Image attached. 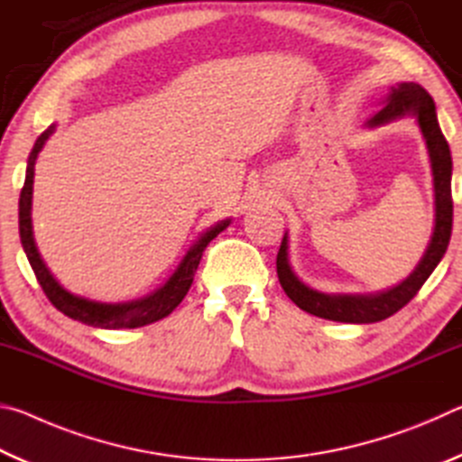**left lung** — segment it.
I'll return each instance as SVG.
<instances>
[{"label": "left lung", "mask_w": 462, "mask_h": 462, "mask_svg": "<svg viewBox=\"0 0 462 462\" xmlns=\"http://www.w3.org/2000/svg\"><path fill=\"white\" fill-rule=\"evenodd\" d=\"M379 104L383 107L366 122V128L385 126L393 120L413 116L421 130V136L426 140L434 185V230L424 254H421L416 269L410 273V277L403 279L400 285L377 293H322L308 287L295 275L291 263H289V236L285 232L277 254V275L281 287L297 308L308 311L311 316L332 319V322L373 324L393 316L432 275V271L442 261L450 242L452 156L447 138H444L440 126H438L434 99L418 83H397L381 97Z\"/></svg>", "instance_id": "left-lung-1"}]
</instances>
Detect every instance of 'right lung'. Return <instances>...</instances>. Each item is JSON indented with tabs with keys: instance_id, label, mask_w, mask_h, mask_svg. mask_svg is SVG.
<instances>
[{
	"instance_id": "right-lung-1",
	"label": "right lung",
	"mask_w": 462,
	"mask_h": 462,
	"mask_svg": "<svg viewBox=\"0 0 462 462\" xmlns=\"http://www.w3.org/2000/svg\"><path fill=\"white\" fill-rule=\"evenodd\" d=\"M52 132H54V124L36 138L32 152L28 156L26 181H24V187H22L20 203H18L20 240L30 261V267H32L38 283L42 287V291L46 293V297H49L52 306L59 311H62L65 316L93 328H106V330L140 328V326L159 322V319L167 318L171 311L183 301L187 291H189L203 250H206V246L217 236V234L228 228L232 220L228 217V220L217 222L216 226H212V228L203 232L201 236L189 246V250H187V254L183 256L181 263L177 264L173 275L165 281V285H161L151 295H144L140 297V300H132V301H122V303H101V301H93V300H88V297L67 291V289L52 277V273L44 264L41 253H38L34 230H32L34 165H36L38 152L42 151V146L46 144V140L52 136Z\"/></svg>"
}]
</instances>
